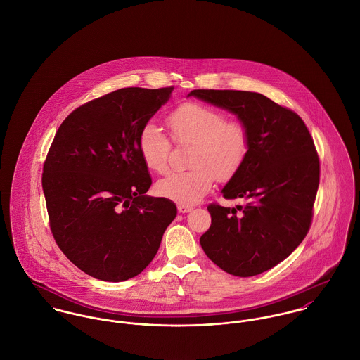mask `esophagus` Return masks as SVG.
Here are the masks:
<instances>
[{"label":"esophagus","instance_id":"1","mask_svg":"<svg viewBox=\"0 0 360 360\" xmlns=\"http://www.w3.org/2000/svg\"><path fill=\"white\" fill-rule=\"evenodd\" d=\"M193 209V206L187 205V204H179L177 205V210L180 212V213H187V212H190Z\"/></svg>","mask_w":360,"mask_h":360}]
</instances>
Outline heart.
<instances>
[{
    "instance_id": "b5f03b06",
    "label": "heart",
    "mask_w": 360,
    "mask_h": 360,
    "mask_svg": "<svg viewBox=\"0 0 360 360\" xmlns=\"http://www.w3.org/2000/svg\"><path fill=\"white\" fill-rule=\"evenodd\" d=\"M176 144H193L188 172L170 173L156 184V193L180 204H194L206 195L216 180L233 177L250 153V131L240 120L227 119L212 106L187 103L166 119ZM144 165L158 174L167 172L172 144L163 130L148 122L139 134Z\"/></svg>"
}]
</instances>
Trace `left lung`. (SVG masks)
<instances>
[{
  "mask_svg": "<svg viewBox=\"0 0 360 360\" xmlns=\"http://www.w3.org/2000/svg\"><path fill=\"white\" fill-rule=\"evenodd\" d=\"M190 96L236 113L250 131V153L221 190L237 207L212 202V224L200 243L224 271L251 277L283 262L308 234L320 160L298 113L238 90H193Z\"/></svg>",
  "mask_w": 360,
  "mask_h": 360,
  "instance_id": "obj_1",
  "label": "left lung"
}]
</instances>
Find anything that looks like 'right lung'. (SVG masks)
I'll use <instances>...</instances> for the list:
<instances>
[{
	"instance_id": "1",
	"label": "right lung",
	"mask_w": 360,
	"mask_h": 360,
	"mask_svg": "<svg viewBox=\"0 0 360 360\" xmlns=\"http://www.w3.org/2000/svg\"><path fill=\"white\" fill-rule=\"evenodd\" d=\"M174 87H127L76 108L59 126L43 166L53 240L80 270L124 281L154 259L177 214L153 184L139 134Z\"/></svg>"
}]
</instances>
